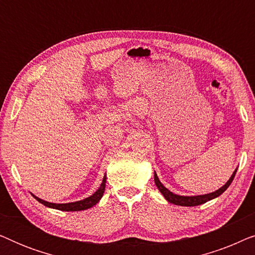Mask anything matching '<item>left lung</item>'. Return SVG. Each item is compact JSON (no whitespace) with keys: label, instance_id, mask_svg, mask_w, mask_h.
Instances as JSON below:
<instances>
[{"label":"left lung","instance_id":"obj_1","mask_svg":"<svg viewBox=\"0 0 255 255\" xmlns=\"http://www.w3.org/2000/svg\"><path fill=\"white\" fill-rule=\"evenodd\" d=\"M237 169H235V172L230 177L228 182H226L224 186L219 188L216 191H212V193H209V194H204V195H196V196H181V195H177V194H174L172 191L167 189V188L163 186V184L160 182L158 175H156V173L154 172V182H155V186L158 189L160 190V193L162 194V196L166 198L167 201L169 202V203H173L175 205H181V207H196V205H201L203 203H207L208 201H211L214 200V198L221 196V195L224 193V191L228 189L230 184L232 183L233 179H235V175L237 173Z\"/></svg>","mask_w":255,"mask_h":255}]
</instances>
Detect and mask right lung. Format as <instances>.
<instances>
[{
    "label": "right lung",
    "instance_id": "add662e5",
    "mask_svg": "<svg viewBox=\"0 0 255 255\" xmlns=\"http://www.w3.org/2000/svg\"><path fill=\"white\" fill-rule=\"evenodd\" d=\"M106 182H107V175H104L102 183H101L99 189H97L95 193H94L93 195H90L89 197L85 198V200L71 202V203H51V202L44 201V200H41V198L37 197L36 195H33V194H31V195H32V196L36 198L39 203L44 204L45 207H47V208L57 209V210H60V211H82V210H86V209L92 208V207H94V205H96L97 203H99L100 200L103 196L104 190H106Z\"/></svg>",
    "mask_w": 255,
    "mask_h": 255
}]
</instances>
